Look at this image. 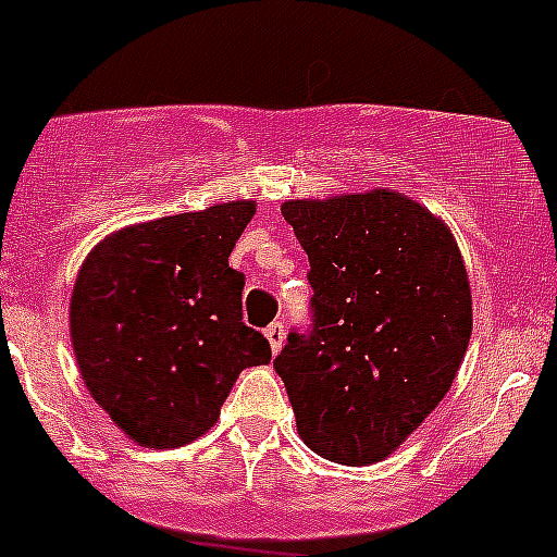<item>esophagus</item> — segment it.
Masks as SVG:
<instances>
[{
    "instance_id": "1",
    "label": "esophagus",
    "mask_w": 557,
    "mask_h": 557,
    "mask_svg": "<svg viewBox=\"0 0 557 557\" xmlns=\"http://www.w3.org/2000/svg\"><path fill=\"white\" fill-rule=\"evenodd\" d=\"M284 334H287V332H284V323H278V321L270 323V326L264 329V337H268V343H270V351H273V354L282 351Z\"/></svg>"
}]
</instances>
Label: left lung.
Returning <instances> with one entry per match:
<instances>
[{
	"label": "left lung",
	"mask_w": 557,
	"mask_h": 557,
	"mask_svg": "<svg viewBox=\"0 0 557 557\" xmlns=\"http://www.w3.org/2000/svg\"><path fill=\"white\" fill-rule=\"evenodd\" d=\"M309 256L312 332L275 357L304 444L368 466L424 424L471 339V284L449 225L393 189L287 200Z\"/></svg>",
	"instance_id": "obj_1"
}]
</instances>
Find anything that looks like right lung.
<instances>
[{"mask_svg":"<svg viewBox=\"0 0 557 557\" xmlns=\"http://www.w3.org/2000/svg\"><path fill=\"white\" fill-rule=\"evenodd\" d=\"M256 200L113 231L77 273L69 329L88 393L133 444L175 449L218 424L236 376L268 366L228 256Z\"/></svg>","mask_w":557,"mask_h":557,"instance_id":"right-lung-1","label":"right lung"}]
</instances>
